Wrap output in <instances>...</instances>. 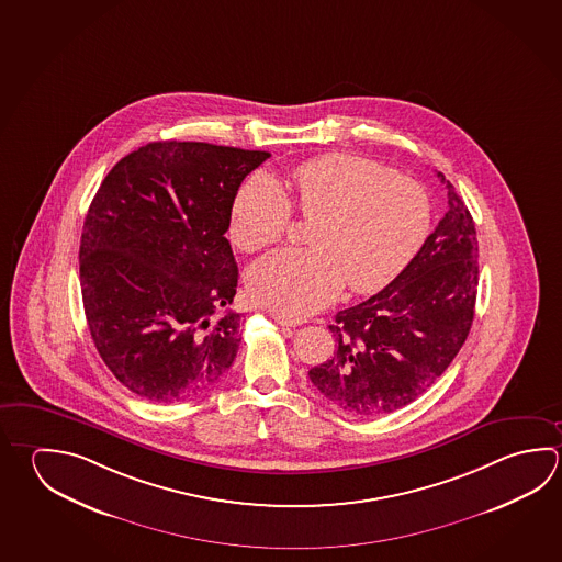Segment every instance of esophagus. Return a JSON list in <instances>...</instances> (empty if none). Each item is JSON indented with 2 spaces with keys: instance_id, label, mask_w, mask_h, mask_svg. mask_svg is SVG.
I'll return each mask as SVG.
<instances>
[{
  "instance_id": "1",
  "label": "esophagus",
  "mask_w": 562,
  "mask_h": 562,
  "mask_svg": "<svg viewBox=\"0 0 562 562\" xmlns=\"http://www.w3.org/2000/svg\"><path fill=\"white\" fill-rule=\"evenodd\" d=\"M273 318H276L279 325H283V327H299V325H303L301 318L285 317V315H281V313H273Z\"/></svg>"
}]
</instances>
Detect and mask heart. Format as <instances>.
I'll return each instance as SVG.
<instances>
[{
	"label": "heart",
	"mask_w": 562,
	"mask_h": 562,
	"mask_svg": "<svg viewBox=\"0 0 562 562\" xmlns=\"http://www.w3.org/2000/svg\"><path fill=\"white\" fill-rule=\"evenodd\" d=\"M291 205L306 220V249H283L249 271L259 305L305 317L337 299L348 281L355 293L389 285L424 244L431 222L426 190L404 173L352 154H323L296 164L285 190L254 173L235 194L229 220L234 244L247 254L277 244Z\"/></svg>",
	"instance_id": "heart-1"
}]
</instances>
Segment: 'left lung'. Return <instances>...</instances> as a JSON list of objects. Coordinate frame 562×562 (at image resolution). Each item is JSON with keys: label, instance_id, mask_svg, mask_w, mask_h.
<instances>
[{"label": "left lung", "instance_id": "left-lung-1", "mask_svg": "<svg viewBox=\"0 0 562 562\" xmlns=\"http://www.w3.org/2000/svg\"><path fill=\"white\" fill-rule=\"evenodd\" d=\"M448 188V212L390 285L337 313V350L308 370L335 406L378 416L408 406L460 352L473 323L480 245L470 210Z\"/></svg>", "mask_w": 562, "mask_h": 562}]
</instances>
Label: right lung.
Instances as JSON below:
<instances>
[{
  "instance_id": "add662e5",
  "label": "right lung",
  "mask_w": 562,
  "mask_h": 562,
  "mask_svg": "<svg viewBox=\"0 0 562 562\" xmlns=\"http://www.w3.org/2000/svg\"><path fill=\"white\" fill-rule=\"evenodd\" d=\"M271 154L207 143L140 146L106 173L82 225L92 342L116 380L160 404L212 389L239 348L225 239L245 176Z\"/></svg>"
}]
</instances>
